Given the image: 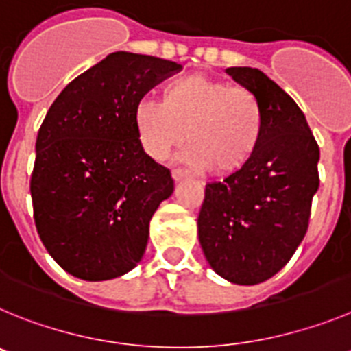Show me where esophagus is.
I'll return each instance as SVG.
<instances>
[{
    "mask_svg": "<svg viewBox=\"0 0 351 351\" xmlns=\"http://www.w3.org/2000/svg\"><path fill=\"white\" fill-rule=\"evenodd\" d=\"M171 175H173V180H175V182H180V180L187 178L189 171H185V169H173Z\"/></svg>",
    "mask_w": 351,
    "mask_h": 351,
    "instance_id": "obj_1",
    "label": "esophagus"
}]
</instances>
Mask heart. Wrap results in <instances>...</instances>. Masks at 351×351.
<instances>
[{"label": "heart", "mask_w": 351, "mask_h": 351, "mask_svg": "<svg viewBox=\"0 0 351 351\" xmlns=\"http://www.w3.org/2000/svg\"><path fill=\"white\" fill-rule=\"evenodd\" d=\"M132 119L138 140L152 159H166L187 136L183 159L213 175L245 168L264 131V113L254 93L203 73L169 82L162 103L141 99Z\"/></svg>", "instance_id": "obj_1"}]
</instances>
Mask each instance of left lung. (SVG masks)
Returning a JSON list of instances; mask_svg holds the SVG:
<instances>
[{
    "mask_svg": "<svg viewBox=\"0 0 351 351\" xmlns=\"http://www.w3.org/2000/svg\"><path fill=\"white\" fill-rule=\"evenodd\" d=\"M264 113L257 152L223 182L208 183L197 236L208 264L236 285L266 282L308 230L320 150L298 103L257 68H227Z\"/></svg>",
    "mask_w": 351,
    "mask_h": 351,
    "instance_id": "obj_1",
    "label": "left lung"
}]
</instances>
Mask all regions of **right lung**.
I'll return each mask as SVG.
<instances>
[{
	"instance_id": "1",
	"label": "right lung",
	"mask_w": 351,
	"mask_h": 351,
	"mask_svg": "<svg viewBox=\"0 0 351 351\" xmlns=\"http://www.w3.org/2000/svg\"><path fill=\"white\" fill-rule=\"evenodd\" d=\"M180 69L113 52L69 82L47 112L31 197L40 239L66 273L103 282L143 257L150 219L175 183L143 150L132 117L145 94Z\"/></svg>"
}]
</instances>
